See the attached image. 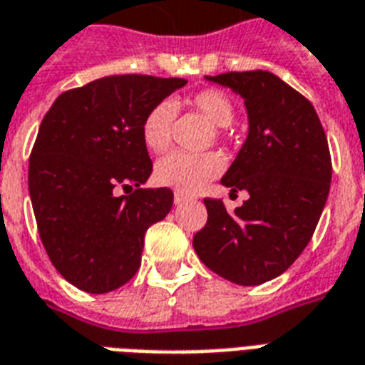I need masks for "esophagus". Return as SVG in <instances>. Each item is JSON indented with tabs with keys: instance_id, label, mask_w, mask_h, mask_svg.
Listing matches in <instances>:
<instances>
[{
	"instance_id": "1",
	"label": "esophagus",
	"mask_w": 365,
	"mask_h": 365,
	"mask_svg": "<svg viewBox=\"0 0 365 365\" xmlns=\"http://www.w3.org/2000/svg\"><path fill=\"white\" fill-rule=\"evenodd\" d=\"M187 201V195H183V193H174V203L175 205H182Z\"/></svg>"
}]
</instances>
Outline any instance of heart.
Wrapping results in <instances>:
<instances>
[{
  "label": "heart",
  "mask_w": 365,
  "mask_h": 365,
  "mask_svg": "<svg viewBox=\"0 0 365 365\" xmlns=\"http://www.w3.org/2000/svg\"><path fill=\"white\" fill-rule=\"evenodd\" d=\"M190 108L197 114L205 115L207 120L217 125V135L222 137L226 133V125L234 120V102L226 93L218 88H203L199 93L191 94L187 98ZM175 106L170 100H162L156 106L148 110L143 120V143L153 153H164L172 143L174 131ZM224 168L222 156L217 153L205 155H187V153H170L158 160L155 168V180L158 185L170 187L178 193H193L201 190L205 183L215 180Z\"/></svg>",
  "instance_id": "obj_1"
}]
</instances>
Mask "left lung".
<instances>
[{
	"instance_id": "8db88e82",
	"label": "left lung",
	"mask_w": 365,
	"mask_h": 365,
	"mask_svg": "<svg viewBox=\"0 0 365 365\" xmlns=\"http://www.w3.org/2000/svg\"><path fill=\"white\" fill-rule=\"evenodd\" d=\"M230 86L245 102L250 133L220 180L250 199L228 212L205 199L209 212L193 237L197 255L218 277L257 286L299 257L319 222L331 187V153L312 102L269 71L207 77Z\"/></svg>"
}]
</instances>
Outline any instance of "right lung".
<instances>
[{
  "label": "right lung",
  "instance_id": "right-lung-1",
  "mask_svg": "<svg viewBox=\"0 0 365 365\" xmlns=\"http://www.w3.org/2000/svg\"><path fill=\"white\" fill-rule=\"evenodd\" d=\"M187 81L110 75L59 94L40 123L29 191L40 240L73 286L106 294L141 265L145 232L172 209L168 187L145 190L148 110Z\"/></svg>",
  "mask_w": 365,
  "mask_h": 365
}]
</instances>
